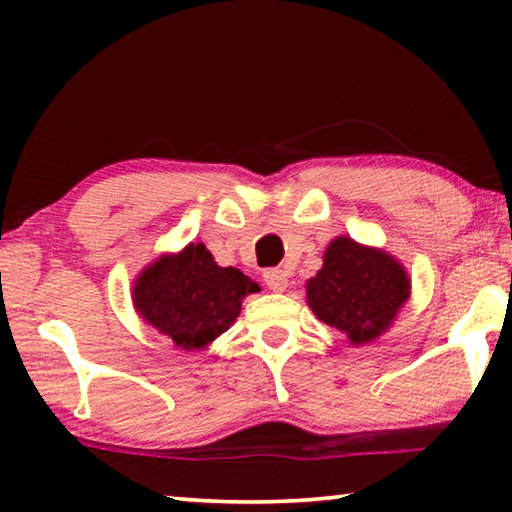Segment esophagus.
<instances>
[{"label":"esophagus","mask_w":512,"mask_h":512,"mask_svg":"<svg viewBox=\"0 0 512 512\" xmlns=\"http://www.w3.org/2000/svg\"><path fill=\"white\" fill-rule=\"evenodd\" d=\"M264 282L271 291H284L289 284V275L282 268H268V271H264Z\"/></svg>","instance_id":"esophagus-1"}]
</instances>
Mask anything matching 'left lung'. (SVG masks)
<instances>
[{
	"mask_svg": "<svg viewBox=\"0 0 512 512\" xmlns=\"http://www.w3.org/2000/svg\"><path fill=\"white\" fill-rule=\"evenodd\" d=\"M409 298V277L391 255L348 237L329 244L325 264L307 282V302L318 320L348 339L368 343L384 332Z\"/></svg>",
	"mask_w": 512,
	"mask_h": 512,
	"instance_id": "left-lung-1",
	"label": "left lung"
}]
</instances>
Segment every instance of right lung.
Wrapping results in <instances>:
<instances>
[{
  "instance_id": "1",
  "label": "right lung",
  "mask_w": 512,
  "mask_h": 512,
  "mask_svg": "<svg viewBox=\"0 0 512 512\" xmlns=\"http://www.w3.org/2000/svg\"><path fill=\"white\" fill-rule=\"evenodd\" d=\"M259 291L237 268L216 266L203 244L162 257L140 275L133 300L146 323L183 350L203 348L235 323L241 298Z\"/></svg>"
}]
</instances>
